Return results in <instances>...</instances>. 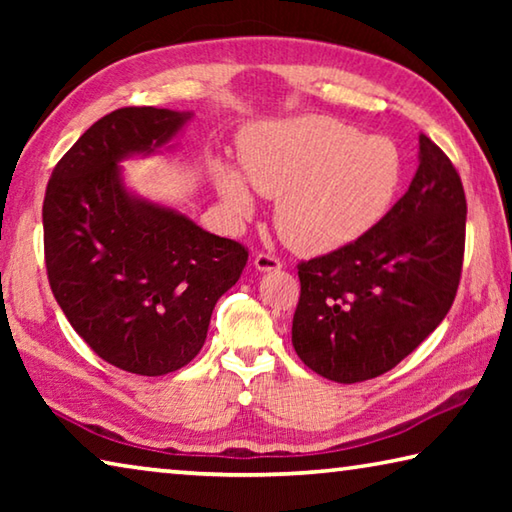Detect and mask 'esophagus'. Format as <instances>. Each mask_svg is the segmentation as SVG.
<instances>
[{"label": "esophagus", "mask_w": 512, "mask_h": 512, "mask_svg": "<svg viewBox=\"0 0 512 512\" xmlns=\"http://www.w3.org/2000/svg\"><path fill=\"white\" fill-rule=\"evenodd\" d=\"M255 268H257V271H262V273L280 271L282 262H280V257H275L271 253H259V255H255Z\"/></svg>", "instance_id": "34e87169"}]
</instances>
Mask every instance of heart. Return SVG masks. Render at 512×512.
<instances>
[{
	"label": "heart",
	"instance_id": "1",
	"mask_svg": "<svg viewBox=\"0 0 512 512\" xmlns=\"http://www.w3.org/2000/svg\"><path fill=\"white\" fill-rule=\"evenodd\" d=\"M241 171L210 162L212 183L235 221L255 212V192L275 198V228L302 255H325L370 232L391 210L402 158L379 135L323 115L250 126L239 137Z\"/></svg>",
	"mask_w": 512,
	"mask_h": 512
}]
</instances>
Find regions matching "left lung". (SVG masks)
Here are the masks:
<instances>
[{
	"instance_id": "left-lung-1",
	"label": "left lung",
	"mask_w": 512,
	"mask_h": 512,
	"mask_svg": "<svg viewBox=\"0 0 512 512\" xmlns=\"http://www.w3.org/2000/svg\"><path fill=\"white\" fill-rule=\"evenodd\" d=\"M467 203L452 160L420 135L400 201L352 244L298 264L291 341L320 377L357 384L395 368L452 309Z\"/></svg>"
}]
</instances>
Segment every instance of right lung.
<instances>
[{"mask_svg":"<svg viewBox=\"0 0 512 512\" xmlns=\"http://www.w3.org/2000/svg\"><path fill=\"white\" fill-rule=\"evenodd\" d=\"M192 112L119 108L92 124L51 173L42 225L54 298L76 334L133 375L160 377L201 352L216 300L248 262L171 207L131 194L119 162L160 151Z\"/></svg>","mask_w":512,"mask_h":512,"instance_id":"right-lung-1","label":"right lung"}]
</instances>
